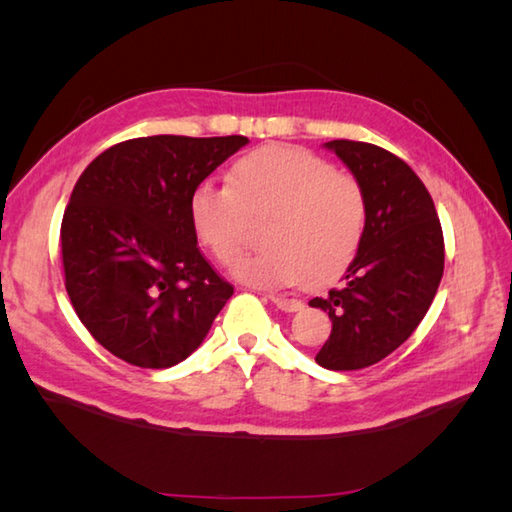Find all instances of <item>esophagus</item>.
<instances>
[{
  "label": "esophagus",
  "instance_id": "34e87169",
  "mask_svg": "<svg viewBox=\"0 0 512 512\" xmlns=\"http://www.w3.org/2000/svg\"><path fill=\"white\" fill-rule=\"evenodd\" d=\"M270 301H273L275 306L284 312H297L303 308V303L299 299H290L284 295H270Z\"/></svg>",
  "mask_w": 512,
  "mask_h": 512
}]
</instances>
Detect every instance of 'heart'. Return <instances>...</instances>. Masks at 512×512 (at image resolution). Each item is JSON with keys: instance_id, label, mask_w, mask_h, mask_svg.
I'll use <instances>...</instances> for the list:
<instances>
[{"instance_id": "obj_1", "label": "heart", "mask_w": 512, "mask_h": 512, "mask_svg": "<svg viewBox=\"0 0 512 512\" xmlns=\"http://www.w3.org/2000/svg\"><path fill=\"white\" fill-rule=\"evenodd\" d=\"M270 215L266 250L242 257L235 277L255 288L312 286L339 277L361 248L367 202L350 173L306 149L264 145L237 158L226 187L195 184L189 222L195 237L222 264H233L248 237V220Z\"/></svg>"}]
</instances>
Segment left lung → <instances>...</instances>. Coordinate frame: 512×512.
<instances>
[{
    "label": "left lung",
    "instance_id": "obj_1",
    "mask_svg": "<svg viewBox=\"0 0 512 512\" xmlns=\"http://www.w3.org/2000/svg\"><path fill=\"white\" fill-rule=\"evenodd\" d=\"M323 147L352 171L367 202L363 242L343 284L310 301L332 319L314 361L352 372L383 361L418 328L440 286L444 239L431 195L405 160L354 140Z\"/></svg>",
    "mask_w": 512,
    "mask_h": 512
}]
</instances>
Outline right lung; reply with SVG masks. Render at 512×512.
I'll return each mask as SVG.
<instances>
[{
    "label": "right lung",
    "instance_id": "add662e5",
    "mask_svg": "<svg viewBox=\"0 0 512 512\" xmlns=\"http://www.w3.org/2000/svg\"><path fill=\"white\" fill-rule=\"evenodd\" d=\"M246 136H147L94 158L61 222L65 290L107 352L149 369L178 365L209 334L233 286L202 257L189 222L195 184Z\"/></svg>",
    "mask_w": 512,
    "mask_h": 512
}]
</instances>
